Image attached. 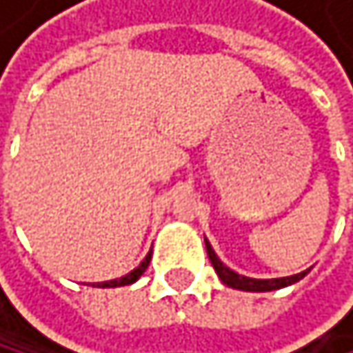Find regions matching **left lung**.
<instances>
[{
  "label": "left lung",
  "mask_w": 353,
  "mask_h": 353,
  "mask_svg": "<svg viewBox=\"0 0 353 353\" xmlns=\"http://www.w3.org/2000/svg\"><path fill=\"white\" fill-rule=\"evenodd\" d=\"M205 248H208V256H210V261L218 273V277L222 279L224 286L228 288H235V290H243V292H271V290H279V288H286V286H292V283H296L299 279H303L307 271H301L296 275H290V277H275V279H254V277H245V275H239L235 273L233 269H228L220 259H218V254L214 252L212 243L205 239Z\"/></svg>",
  "instance_id": "8db88e82"
}]
</instances>
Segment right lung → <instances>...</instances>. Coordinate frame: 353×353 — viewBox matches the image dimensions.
<instances>
[{"mask_svg": "<svg viewBox=\"0 0 353 353\" xmlns=\"http://www.w3.org/2000/svg\"><path fill=\"white\" fill-rule=\"evenodd\" d=\"M150 259L152 256L148 254L145 259L141 261V265L137 267V269H133L129 275H125V277H120V279H114V281H105V283H101L99 288H118V286H129V283H135L141 275H143V271L148 269V265H150Z\"/></svg>", "mask_w": 353, "mask_h": 353, "instance_id": "right-lung-1", "label": "right lung"}]
</instances>
